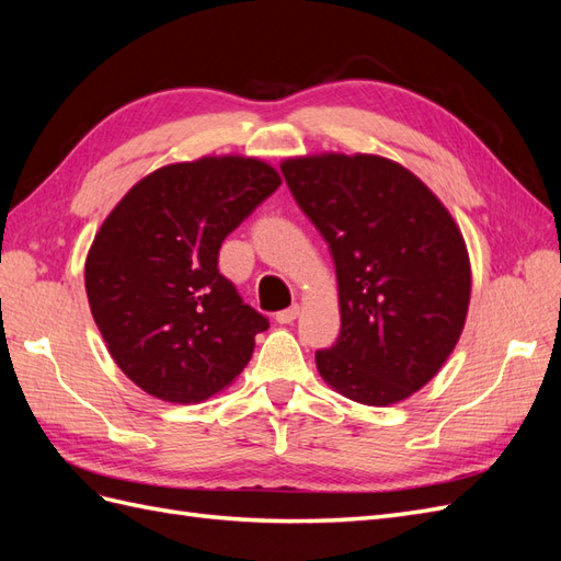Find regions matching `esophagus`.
<instances>
[{
    "label": "esophagus",
    "mask_w": 561,
    "mask_h": 561,
    "mask_svg": "<svg viewBox=\"0 0 561 561\" xmlns=\"http://www.w3.org/2000/svg\"><path fill=\"white\" fill-rule=\"evenodd\" d=\"M297 316H299V307L295 304V307H290V309L278 311V313H276V320L280 322V325H290V322H293Z\"/></svg>",
    "instance_id": "34e87169"
}]
</instances>
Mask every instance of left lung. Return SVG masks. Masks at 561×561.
<instances>
[{"label":"left lung","instance_id":"1","mask_svg":"<svg viewBox=\"0 0 561 561\" xmlns=\"http://www.w3.org/2000/svg\"><path fill=\"white\" fill-rule=\"evenodd\" d=\"M280 171L336 271L342 332L316 353L322 381L369 407L414 396L466 325L472 274L461 229L386 157L322 151L283 159Z\"/></svg>","mask_w":561,"mask_h":561}]
</instances>
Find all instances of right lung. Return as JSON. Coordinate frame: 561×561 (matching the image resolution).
<instances>
[{"label":"right lung","mask_w":561,"mask_h":561,"mask_svg":"<svg viewBox=\"0 0 561 561\" xmlns=\"http://www.w3.org/2000/svg\"><path fill=\"white\" fill-rule=\"evenodd\" d=\"M280 182L257 157H201L157 168L105 217L83 283L110 355L145 393L196 404L250 363L268 320L219 274L217 254Z\"/></svg>","instance_id":"add662e5"}]
</instances>
